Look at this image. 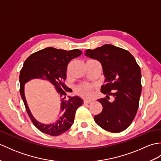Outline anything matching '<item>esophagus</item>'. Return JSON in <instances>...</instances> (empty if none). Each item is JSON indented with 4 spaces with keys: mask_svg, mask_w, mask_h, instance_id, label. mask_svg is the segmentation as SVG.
I'll list each match as a JSON object with an SVG mask.
<instances>
[{
    "mask_svg": "<svg viewBox=\"0 0 161 161\" xmlns=\"http://www.w3.org/2000/svg\"><path fill=\"white\" fill-rule=\"evenodd\" d=\"M91 102H92V101H91V100H86L84 101V104H91Z\"/></svg>",
    "mask_w": 161,
    "mask_h": 161,
    "instance_id": "34e87169",
    "label": "esophagus"
}]
</instances>
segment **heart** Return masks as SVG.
Here are the masks:
<instances>
[{"label":"heart","mask_w":161,"mask_h":161,"mask_svg":"<svg viewBox=\"0 0 161 161\" xmlns=\"http://www.w3.org/2000/svg\"><path fill=\"white\" fill-rule=\"evenodd\" d=\"M93 85L88 84H81L75 88V92L84 98H91L93 95Z\"/></svg>","instance_id":"obj_1"}]
</instances>
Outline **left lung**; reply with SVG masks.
<instances>
[{
    "label": "left lung",
    "mask_w": 161,
    "mask_h": 161,
    "mask_svg": "<svg viewBox=\"0 0 161 161\" xmlns=\"http://www.w3.org/2000/svg\"><path fill=\"white\" fill-rule=\"evenodd\" d=\"M85 56L100 62L105 85L101 92L106 97L97 100L102 105L95 122L106 131L118 133L131 124L137 113L141 95V71L135 58L129 51L105 44L85 51ZM112 95L114 100H108Z\"/></svg>",
    "instance_id": "left-lung-1"
}]
</instances>
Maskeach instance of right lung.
I'll list each match as a JSON object with an SVG mask.
<instances>
[{"label": "right lung", "mask_w": 161, "mask_h": 161, "mask_svg": "<svg viewBox=\"0 0 161 161\" xmlns=\"http://www.w3.org/2000/svg\"><path fill=\"white\" fill-rule=\"evenodd\" d=\"M82 52L78 49L69 51L48 47L32 54L25 62L20 73V93L26 111L32 123L39 131L52 136H57L69 129L74 122L75 112L84 102L79 96L68 97L72 90L64 84L66 79L68 64L80 56ZM35 78L46 80L52 83L60 95L61 107L58 120L50 125L43 124L33 118L25 96V84Z\"/></svg>", "instance_id": "add662e5"}]
</instances>
